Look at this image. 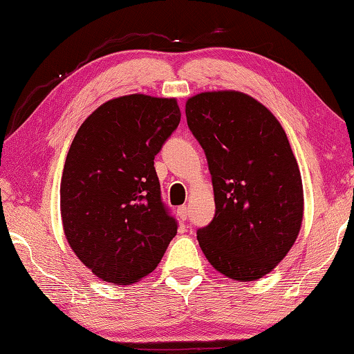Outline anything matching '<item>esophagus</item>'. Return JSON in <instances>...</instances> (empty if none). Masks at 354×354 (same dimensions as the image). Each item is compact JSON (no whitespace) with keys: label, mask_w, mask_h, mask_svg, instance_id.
Instances as JSON below:
<instances>
[{"label":"esophagus","mask_w":354,"mask_h":354,"mask_svg":"<svg viewBox=\"0 0 354 354\" xmlns=\"http://www.w3.org/2000/svg\"><path fill=\"white\" fill-rule=\"evenodd\" d=\"M176 212H178V217L181 218V221H186V218L189 217V207L187 206H179Z\"/></svg>","instance_id":"34e87169"}]
</instances>
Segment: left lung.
Returning a JSON list of instances; mask_svg holds the SVG:
<instances>
[{"instance_id": "1", "label": "left lung", "mask_w": 354, "mask_h": 354, "mask_svg": "<svg viewBox=\"0 0 354 354\" xmlns=\"http://www.w3.org/2000/svg\"><path fill=\"white\" fill-rule=\"evenodd\" d=\"M205 149L216 214L197 232L212 268L239 282L261 279L298 238L304 192L298 160L277 118L241 91H205L186 102Z\"/></svg>"}]
</instances>
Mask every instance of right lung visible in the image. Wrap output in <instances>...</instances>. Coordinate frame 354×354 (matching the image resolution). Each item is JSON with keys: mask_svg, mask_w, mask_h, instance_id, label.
<instances>
[{"mask_svg": "<svg viewBox=\"0 0 354 354\" xmlns=\"http://www.w3.org/2000/svg\"><path fill=\"white\" fill-rule=\"evenodd\" d=\"M179 121L175 97L129 94L97 106L72 140L61 176V221L78 260L104 282L142 280L175 238L154 156Z\"/></svg>", "mask_w": 354, "mask_h": 354, "instance_id": "add662e5", "label": "right lung"}]
</instances>
